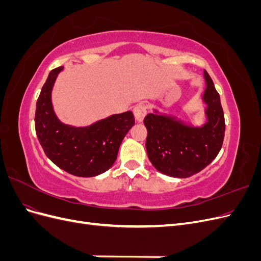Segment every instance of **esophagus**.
<instances>
[{
  "label": "esophagus",
  "mask_w": 261,
  "mask_h": 261,
  "mask_svg": "<svg viewBox=\"0 0 261 261\" xmlns=\"http://www.w3.org/2000/svg\"><path fill=\"white\" fill-rule=\"evenodd\" d=\"M146 114H147V107L144 103H139L134 108V115H135L137 122H143Z\"/></svg>",
  "instance_id": "34e87169"
}]
</instances>
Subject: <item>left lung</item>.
<instances>
[{"label":"left lung","mask_w":261,"mask_h":261,"mask_svg":"<svg viewBox=\"0 0 261 261\" xmlns=\"http://www.w3.org/2000/svg\"><path fill=\"white\" fill-rule=\"evenodd\" d=\"M207 122L201 127L185 125L176 117L149 113L146 149L150 162L163 174L185 178L200 172L216 159L224 139L225 122L220 94L204 70Z\"/></svg>","instance_id":"1"}]
</instances>
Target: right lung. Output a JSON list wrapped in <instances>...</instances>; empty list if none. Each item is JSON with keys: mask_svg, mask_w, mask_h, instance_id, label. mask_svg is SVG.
<instances>
[{"mask_svg": "<svg viewBox=\"0 0 261 261\" xmlns=\"http://www.w3.org/2000/svg\"><path fill=\"white\" fill-rule=\"evenodd\" d=\"M63 67L52 69L37 100L36 134L45 155L62 170L81 177L108 171L117 158L118 148L135 124L130 111L114 114L87 127L63 124L55 115L51 91Z\"/></svg>", "mask_w": 261, "mask_h": 261, "instance_id": "add662e5", "label": "right lung"}]
</instances>
